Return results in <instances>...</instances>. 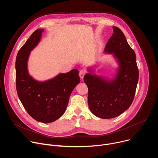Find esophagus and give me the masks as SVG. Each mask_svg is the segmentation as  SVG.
I'll use <instances>...</instances> for the list:
<instances>
[{
  "mask_svg": "<svg viewBox=\"0 0 158 158\" xmlns=\"http://www.w3.org/2000/svg\"><path fill=\"white\" fill-rule=\"evenodd\" d=\"M85 71H84V70H81L80 71H79V76H80V77H81V79H83V77H84V76H85Z\"/></svg>",
  "mask_w": 158,
  "mask_h": 158,
  "instance_id": "34e87169",
  "label": "esophagus"
}]
</instances>
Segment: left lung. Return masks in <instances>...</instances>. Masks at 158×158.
I'll list each match as a JSON object with an SVG mask.
<instances>
[{"label":"left lung","mask_w":158,"mask_h":158,"mask_svg":"<svg viewBox=\"0 0 158 158\" xmlns=\"http://www.w3.org/2000/svg\"><path fill=\"white\" fill-rule=\"evenodd\" d=\"M113 31L104 51L113 54L119 64L116 78L108 81L90 73L84 77L88 87L89 109L93 114L102 119L117 117L130 107L139 79L136 54L121 30L113 27Z\"/></svg>","instance_id":"obj_1"}]
</instances>
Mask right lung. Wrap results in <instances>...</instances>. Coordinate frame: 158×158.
<instances>
[{
  "instance_id": "add662e5",
  "label": "right lung",
  "mask_w": 158,
  "mask_h": 158,
  "mask_svg": "<svg viewBox=\"0 0 158 158\" xmlns=\"http://www.w3.org/2000/svg\"><path fill=\"white\" fill-rule=\"evenodd\" d=\"M43 31L42 29L34 31L19 51L15 60V82L19 98L28 114L39 122L49 123L64 114L80 77L76 69L45 82L37 81L29 76L28 57Z\"/></svg>"
}]
</instances>
